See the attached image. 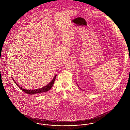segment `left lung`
I'll return each instance as SVG.
<instances>
[{"label":"left lung","instance_id":"left-lung-1","mask_svg":"<svg viewBox=\"0 0 130 130\" xmlns=\"http://www.w3.org/2000/svg\"><path fill=\"white\" fill-rule=\"evenodd\" d=\"M78 87H79V86H78Z\"/></svg>","mask_w":130,"mask_h":130}]
</instances>
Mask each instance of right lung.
<instances>
[{"label": "right lung", "mask_w": 130, "mask_h": 130, "mask_svg": "<svg viewBox=\"0 0 130 130\" xmlns=\"http://www.w3.org/2000/svg\"><path fill=\"white\" fill-rule=\"evenodd\" d=\"M57 75H55L54 76V77L53 78V80H52L50 83L47 85L46 86H44V87L43 88H41L40 89H36V90H26L25 89H23L22 87H21L20 86H19L17 84V83L15 81V80H14L13 79V80H14V82L15 83V84L17 85V86L20 88V89L21 90H22L24 92H25V93H27V94H36V93H42V92H46L47 91H48L49 90H50V89L52 88V86L53 85V84L54 83V81L56 79V77Z\"/></svg>", "instance_id": "1"}]
</instances>
